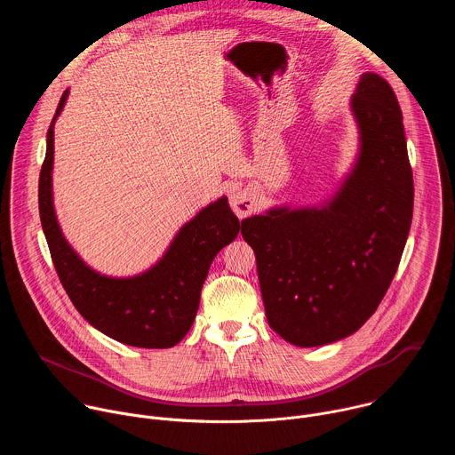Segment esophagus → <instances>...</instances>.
Here are the masks:
<instances>
[{
	"label": "esophagus",
	"instance_id": "34e87169",
	"mask_svg": "<svg viewBox=\"0 0 455 455\" xmlns=\"http://www.w3.org/2000/svg\"><path fill=\"white\" fill-rule=\"evenodd\" d=\"M230 207L237 218H246L255 211V196L246 188L234 190L230 194Z\"/></svg>",
	"mask_w": 455,
	"mask_h": 455
}]
</instances>
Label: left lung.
Returning a JSON list of instances; mask_svg holds the SVG:
<instances>
[{"instance_id":"8db88e82","label":"left lung","mask_w":455,"mask_h":455,"mask_svg":"<svg viewBox=\"0 0 455 455\" xmlns=\"http://www.w3.org/2000/svg\"><path fill=\"white\" fill-rule=\"evenodd\" d=\"M360 153L320 207H275L241 221L270 328L315 347L358 331L393 283L412 221L414 181L398 99L363 74L351 97Z\"/></svg>"}]
</instances>
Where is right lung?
Segmentation results:
<instances>
[{
  "mask_svg": "<svg viewBox=\"0 0 455 455\" xmlns=\"http://www.w3.org/2000/svg\"><path fill=\"white\" fill-rule=\"evenodd\" d=\"M68 90L62 93L46 133L39 174V216L62 288L95 330L133 347L165 349L190 330L212 259L239 234V220L227 198L207 205L185 223L160 261L133 277H108L90 268L64 239L53 211V125Z\"/></svg>",
  "mask_w": 455,
  "mask_h": 455,
  "instance_id": "add662e5",
  "label": "right lung"
}]
</instances>
